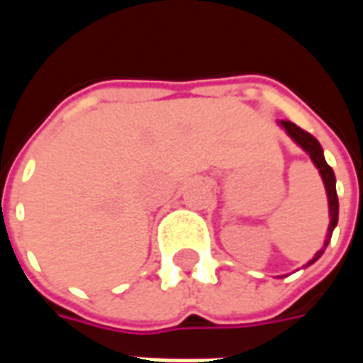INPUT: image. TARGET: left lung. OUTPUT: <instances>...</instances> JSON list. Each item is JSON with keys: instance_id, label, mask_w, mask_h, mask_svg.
<instances>
[{"instance_id": "1", "label": "left lung", "mask_w": 363, "mask_h": 363, "mask_svg": "<svg viewBox=\"0 0 363 363\" xmlns=\"http://www.w3.org/2000/svg\"><path fill=\"white\" fill-rule=\"evenodd\" d=\"M280 124L286 128V132H288V134L291 135L309 155H311L313 163L319 169L320 177H323V182H325V189H327L328 194V210H330V225H328L327 241H325V249H327L328 241H330V237H333V229L336 228V221H338V196H336L335 173H333V169L328 167V163L325 161V157H323V147H320V143L317 142L309 132H305L303 128H299L297 124H294V122H289V120H281ZM325 249H320L309 264H313L315 260L319 259Z\"/></svg>"}]
</instances>
